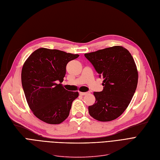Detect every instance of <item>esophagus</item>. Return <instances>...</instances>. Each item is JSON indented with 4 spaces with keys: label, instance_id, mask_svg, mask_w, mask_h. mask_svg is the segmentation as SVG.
Here are the masks:
<instances>
[{
    "label": "esophagus",
    "instance_id": "esophagus-1",
    "mask_svg": "<svg viewBox=\"0 0 160 160\" xmlns=\"http://www.w3.org/2000/svg\"><path fill=\"white\" fill-rule=\"evenodd\" d=\"M90 92H80V96H86L87 94L89 93Z\"/></svg>",
    "mask_w": 160,
    "mask_h": 160
}]
</instances>
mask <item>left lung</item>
Masks as SVG:
<instances>
[{
  "label": "left lung",
  "mask_w": 160,
  "mask_h": 160,
  "mask_svg": "<svg viewBox=\"0 0 160 160\" xmlns=\"http://www.w3.org/2000/svg\"><path fill=\"white\" fill-rule=\"evenodd\" d=\"M102 77L103 90L93 92L96 103L88 107L91 117L99 121H111L127 108L138 84V70L129 51L113 46L84 54Z\"/></svg>",
  "instance_id": "left-lung-1"
}]
</instances>
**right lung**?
Listing matches in <instances>:
<instances>
[{
    "mask_svg": "<svg viewBox=\"0 0 160 160\" xmlns=\"http://www.w3.org/2000/svg\"><path fill=\"white\" fill-rule=\"evenodd\" d=\"M78 57L57 49L39 48L23 64V90L29 108L41 121L57 125L68 117L78 92L67 90L61 83L68 62Z\"/></svg>",
    "mask_w": 160,
    "mask_h": 160,
    "instance_id": "right-lung-1",
    "label": "right lung"
}]
</instances>
